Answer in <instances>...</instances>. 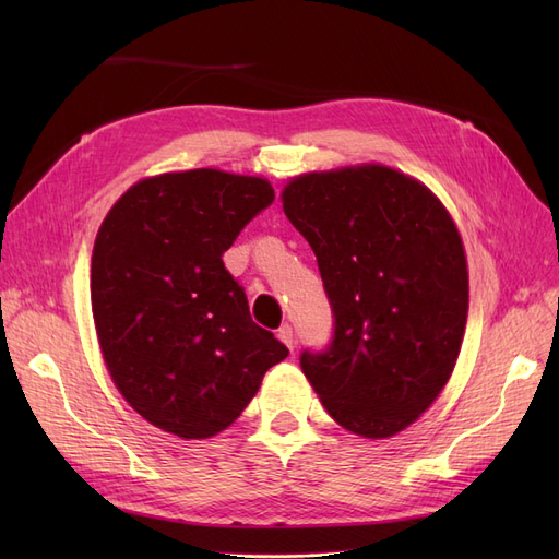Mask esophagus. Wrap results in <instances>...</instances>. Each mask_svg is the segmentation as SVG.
<instances>
[{
	"mask_svg": "<svg viewBox=\"0 0 559 559\" xmlns=\"http://www.w3.org/2000/svg\"><path fill=\"white\" fill-rule=\"evenodd\" d=\"M277 337L280 341L289 347V349H294V345H296V341H294V329L289 326V324H284L280 331H277Z\"/></svg>",
	"mask_w": 559,
	"mask_h": 559,
	"instance_id": "1",
	"label": "esophagus"
}]
</instances>
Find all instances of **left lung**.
Masks as SVG:
<instances>
[{"label":"left lung","instance_id":"left-lung-1","mask_svg":"<svg viewBox=\"0 0 559 559\" xmlns=\"http://www.w3.org/2000/svg\"><path fill=\"white\" fill-rule=\"evenodd\" d=\"M282 207L317 257L335 331L300 368L321 405L361 438H392L443 392L468 317L454 218L419 179L380 163L302 173Z\"/></svg>","mask_w":559,"mask_h":559}]
</instances>
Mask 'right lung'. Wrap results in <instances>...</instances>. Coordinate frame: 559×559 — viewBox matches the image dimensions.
<instances>
[{
  "label": "right lung",
  "mask_w": 559,
  "mask_h": 559,
  "mask_svg": "<svg viewBox=\"0 0 559 559\" xmlns=\"http://www.w3.org/2000/svg\"><path fill=\"white\" fill-rule=\"evenodd\" d=\"M273 200L265 177L163 173L132 183L97 230L91 308L105 366L134 413L183 441L228 429L289 354L253 324L222 261Z\"/></svg>",
  "instance_id": "1"
}]
</instances>
